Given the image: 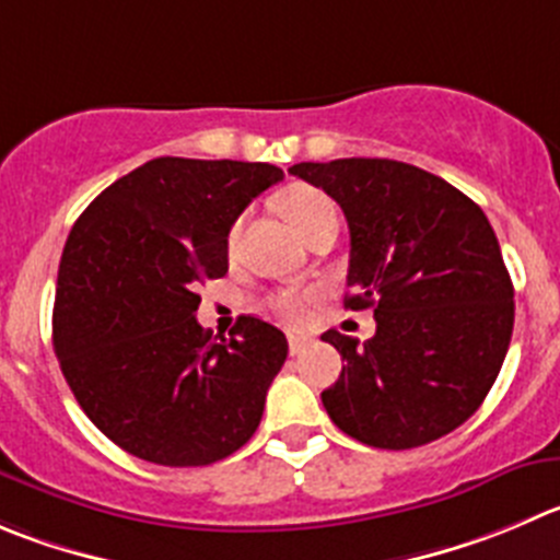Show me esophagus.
I'll return each mask as SVG.
<instances>
[{"mask_svg":"<svg viewBox=\"0 0 560 560\" xmlns=\"http://www.w3.org/2000/svg\"><path fill=\"white\" fill-rule=\"evenodd\" d=\"M307 346H311V338H307V335H296V332L289 335V351L294 357L302 354V351H305Z\"/></svg>","mask_w":560,"mask_h":560,"instance_id":"1","label":"esophagus"}]
</instances>
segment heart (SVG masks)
Wrapping results in <instances>:
<instances>
[{"instance_id":"heart-1","label":"heart","mask_w":560,"mask_h":560,"mask_svg":"<svg viewBox=\"0 0 560 560\" xmlns=\"http://www.w3.org/2000/svg\"><path fill=\"white\" fill-rule=\"evenodd\" d=\"M280 211L285 220L291 222L302 238L313 231L327 217H338L335 203L316 186H291L283 197H280ZM316 291L313 289H280L269 294L266 305L277 318H283L285 324H305L311 316V307L316 302Z\"/></svg>"}]
</instances>
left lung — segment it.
<instances>
[{
	"label": "left lung",
	"mask_w": 560,
	"mask_h": 560,
	"mask_svg": "<svg viewBox=\"0 0 560 560\" xmlns=\"http://www.w3.org/2000/svg\"><path fill=\"white\" fill-rule=\"evenodd\" d=\"M349 222L346 307H374L360 343L329 329L346 360L322 393L360 443L407 451L459 429L487 398L514 329V285L483 211L456 186L393 159L300 162Z\"/></svg>",
	"instance_id": "8db88e82"
}]
</instances>
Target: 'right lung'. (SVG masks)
<instances>
[{"mask_svg": "<svg viewBox=\"0 0 560 560\" xmlns=\"http://www.w3.org/2000/svg\"><path fill=\"white\" fill-rule=\"evenodd\" d=\"M283 180L266 162L151 159L71 228L57 271L55 354L79 407L137 459L203 467L255 434L289 340L242 316L197 324V285L228 271V233Z\"/></svg>", "mask_w": 560, "mask_h": 560, "instance_id": "1", "label": "right lung"}]
</instances>
